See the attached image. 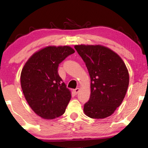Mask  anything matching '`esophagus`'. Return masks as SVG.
Returning <instances> with one entry per match:
<instances>
[{
    "label": "esophagus",
    "instance_id": "34e87169",
    "mask_svg": "<svg viewBox=\"0 0 148 148\" xmlns=\"http://www.w3.org/2000/svg\"><path fill=\"white\" fill-rule=\"evenodd\" d=\"M79 91V88H76V89H75L74 90V92L75 93V95H77V93H78Z\"/></svg>",
    "mask_w": 148,
    "mask_h": 148
}]
</instances>
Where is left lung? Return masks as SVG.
<instances>
[{"instance_id":"1","label":"left lung","mask_w":148,"mask_h":148,"mask_svg":"<svg viewBox=\"0 0 148 148\" xmlns=\"http://www.w3.org/2000/svg\"><path fill=\"white\" fill-rule=\"evenodd\" d=\"M91 78V95L84 104L85 114L102 119L114 113L125 98L129 83L126 65L118 55L100 45H76Z\"/></svg>"}]
</instances>
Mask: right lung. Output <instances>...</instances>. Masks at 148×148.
<instances>
[{
  "instance_id": "obj_1",
  "label": "right lung",
  "mask_w": 148,
  "mask_h": 148,
  "mask_svg": "<svg viewBox=\"0 0 148 148\" xmlns=\"http://www.w3.org/2000/svg\"><path fill=\"white\" fill-rule=\"evenodd\" d=\"M70 46H48L30 57L21 73L22 91L38 116L52 119L62 116L71 99L58 73L59 64L74 53Z\"/></svg>"
}]
</instances>
